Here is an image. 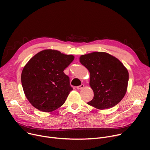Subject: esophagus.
<instances>
[{"label": "esophagus", "mask_w": 150, "mask_h": 150, "mask_svg": "<svg viewBox=\"0 0 150 150\" xmlns=\"http://www.w3.org/2000/svg\"><path fill=\"white\" fill-rule=\"evenodd\" d=\"M84 84H81L80 86H77L76 87V88H77V89H83V88H84Z\"/></svg>", "instance_id": "esophagus-1"}]
</instances>
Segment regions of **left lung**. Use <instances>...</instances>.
<instances>
[{
	"label": "left lung",
	"mask_w": 150,
	"mask_h": 150,
	"mask_svg": "<svg viewBox=\"0 0 150 150\" xmlns=\"http://www.w3.org/2000/svg\"><path fill=\"white\" fill-rule=\"evenodd\" d=\"M80 62L89 70V85L94 93L88 103L101 110L119 103L127 93L129 80L128 71L123 63L103 52L82 54Z\"/></svg>",
	"instance_id": "8db88e82"
}]
</instances>
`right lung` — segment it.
<instances>
[{"label":"right lung","instance_id":"right-lung-1","mask_svg":"<svg viewBox=\"0 0 150 150\" xmlns=\"http://www.w3.org/2000/svg\"><path fill=\"white\" fill-rule=\"evenodd\" d=\"M75 57L57 50L36 53L23 67L21 83L25 96L33 107L50 112L61 107L73 89L63 71Z\"/></svg>","mask_w":150,"mask_h":150}]
</instances>
